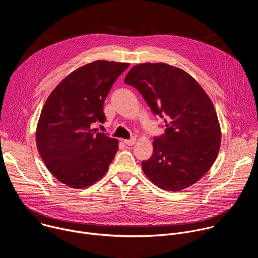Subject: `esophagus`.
<instances>
[{
  "instance_id": "1",
  "label": "esophagus",
  "mask_w": 258,
  "mask_h": 258,
  "mask_svg": "<svg viewBox=\"0 0 258 258\" xmlns=\"http://www.w3.org/2000/svg\"><path fill=\"white\" fill-rule=\"evenodd\" d=\"M123 142H124V144L127 145V146H133V145L136 143V139H135V138H132V139H130V140H124Z\"/></svg>"
}]
</instances>
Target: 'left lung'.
<instances>
[{
  "instance_id": "obj_1",
  "label": "left lung",
  "mask_w": 258,
  "mask_h": 258,
  "mask_svg": "<svg viewBox=\"0 0 258 258\" xmlns=\"http://www.w3.org/2000/svg\"><path fill=\"white\" fill-rule=\"evenodd\" d=\"M143 96L165 133L154 137L153 154L142 162L145 174L166 191L198 181L211 167L220 146L215 109L186 71L165 63L134 66L124 79Z\"/></svg>"
}]
</instances>
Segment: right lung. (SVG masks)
<instances>
[{
	"label": "right lung",
	"instance_id": "add662e5",
	"mask_svg": "<svg viewBox=\"0 0 258 258\" xmlns=\"http://www.w3.org/2000/svg\"><path fill=\"white\" fill-rule=\"evenodd\" d=\"M128 63L95 61L65 78L51 93L36 127V146L64 185L87 188L108 170L118 141L93 125L104 123V101Z\"/></svg>",
	"mask_w": 258,
	"mask_h": 258
}]
</instances>
